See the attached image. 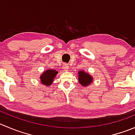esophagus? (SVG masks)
<instances>
[{"label": "esophagus", "mask_w": 135, "mask_h": 135, "mask_svg": "<svg viewBox=\"0 0 135 135\" xmlns=\"http://www.w3.org/2000/svg\"><path fill=\"white\" fill-rule=\"evenodd\" d=\"M62 69H64V70H69V66H68V65H66V64H64Z\"/></svg>", "instance_id": "esophagus-1"}]
</instances>
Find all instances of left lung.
Segmentation results:
<instances>
[{
  "mask_svg": "<svg viewBox=\"0 0 135 135\" xmlns=\"http://www.w3.org/2000/svg\"><path fill=\"white\" fill-rule=\"evenodd\" d=\"M79 81L81 85L87 86L92 82V77L84 71H80L78 73Z\"/></svg>",
  "mask_w": 135,
  "mask_h": 135,
  "instance_id": "obj_1",
  "label": "left lung"
}]
</instances>
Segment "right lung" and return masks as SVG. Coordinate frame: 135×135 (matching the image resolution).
<instances>
[{
    "label": "right lung",
    "instance_id": "obj_1",
    "mask_svg": "<svg viewBox=\"0 0 135 135\" xmlns=\"http://www.w3.org/2000/svg\"><path fill=\"white\" fill-rule=\"evenodd\" d=\"M58 73L55 70H47L43 73L40 76L42 84L47 86L51 85L53 80L55 78V76Z\"/></svg>",
    "mask_w": 135,
    "mask_h": 135
}]
</instances>
